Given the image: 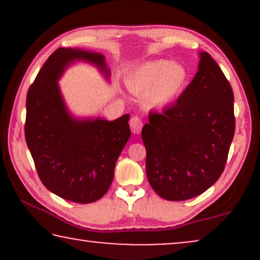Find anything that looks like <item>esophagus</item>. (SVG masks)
Returning a JSON list of instances; mask_svg holds the SVG:
<instances>
[{
  "instance_id": "34e87169",
  "label": "esophagus",
  "mask_w": 260,
  "mask_h": 260,
  "mask_svg": "<svg viewBox=\"0 0 260 260\" xmlns=\"http://www.w3.org/2000/svg\"><path fill=\"white\" fill-rule=\"evenodd\" d=\"M142 126H143V123H142L140 117H137V116L131 117L130 127H131V131H133L134 134H140L142 130Z\"/></svg>"
}]
</instances>
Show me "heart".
Returning <instances> with one entry per match:
<instances>
[{"label":"heart","instance_id":"obj_1","mask_svg":"<svg viewBox=\"0 0 260 260\" xmlns=\"http://www.w3.org/2000/svg\"><path fill=\"white\" fill-rule=\"evenodd\" d=\"M188 79L189 72L183 63L159 59L137 67L126 83L135 94L145 95L149 108H163L182 93Z\"/></svg>","mask_w":260,"mask_h":260}]
</instances>
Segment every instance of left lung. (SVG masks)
<instances>
[{"label": "left lung", "mask_w": 260, "mask_h": 260, "mask_svg": "<svg viewBox=\"0 0 260 260\" xmlns=\"http://www.w3.org/2000/svg\"><path fill=\"white\" fill-rule=\"evenodd\" d=\"M199 55L198 72L177 102L149 113L142 129L148 181L169 201L198 197L218 181L236 129L229 80L207 52Z\"/></svg>", "instance_id": "1"}]
</instances>
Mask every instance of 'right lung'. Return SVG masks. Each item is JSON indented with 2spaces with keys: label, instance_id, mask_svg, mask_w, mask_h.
I'll use <instances>...</instances> for the list:
<instances>
[{
  "label": "right lung",
  "instance_id": "1",
  "mask_svg": "<svg viewBox=\"0 0 260 260\" xmlns=\"http://www.w3.org/2000/svg\"><path fill=\"white\" fill-rule=\"evenodd\" d=\"M76 61L91 63L110 79L101 53L58 48L28 90L24 135L44 186L65 200L91 204L111 186L117 158L131 135L130 116L111 122L99 117H74L58 81Z\"/></svg>",
  "mask_w": 260,
  "mask_h": 260
}]
</instances>
